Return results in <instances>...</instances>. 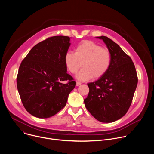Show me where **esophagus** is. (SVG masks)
<instances>
[{
  "label": "esophagus",
  "instance_id": "1",
  "mask_svg": "<svg viewBox=\"0 0 154 154\" xmlns=\"http://www.w3.org/2000/svg\"><path fill=\"white\" fill-rule=\"evenodd\" d=\"M81 84H82V83L80 82H77V83H76V85H77V86H79V85H80Z\"/></svg>",
  "mask_w": 154,
  "mask_h": 154
}]
</instances>
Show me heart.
Returning <instances> with one entry per match:
<instances>
[{"mask_svg":"<svg viewBox=\"0 0 154 154\" xmlns=\"http://www.w3.org/2000/svg\"><path fill=\"white\" fill-rule=\"evenodd\" d=\"M64 63L68 71L76 74L82 67L77 78L80 80L99 79L110 68L112 61L111 52L92 41H84L75 48V52L68 51L64 55Z\"/></svg>","mask_w":154,"mask_h":154,"instance_id":"b5f03b06","label":"heart"}]
</instances>
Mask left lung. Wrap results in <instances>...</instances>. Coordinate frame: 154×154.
<instances>
[{"instance_id":"obj_1","label":"left lung","mask_w":154,"mask_h":154,"mask_svg":"<svg viewBox=\"0 0 154 154\" xmlns=\"http://www.w3.org/2000/svg\"><path fill=\"white\" fill-rule=\"evenodd\" d=\"M97 38L103 41L111 52L112 64L105 75L88 83L90 91L84 102L97 120L112 122L127 112L137 88L138 76L132 60L118 45L106 36Z\"/></svg>"}]
</instances>
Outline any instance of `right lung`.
I'll list each match as a JSON object with an SVG mask.
<instances>
[{
    "mask_svg": "<svg viewBox=\"0 0 154 154\" xmlns=\"http://www.w3.org/2000/svg\"><path fill=\"white\" fill-rule=\"evenodd\" d=\"M69 41L66 36L49 37L36 45L20 63L17 90L26 110L36 118H48L59 112L76 85L64 60Z\"/></svg>",
    "mask_w": 154,
    "mask_h": 154,
    "instance_id": "add662e5",
    "label": "right lung"
}]
</instances>
